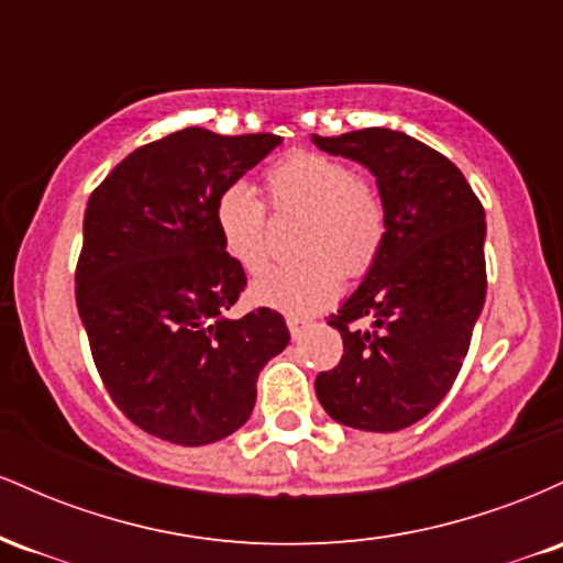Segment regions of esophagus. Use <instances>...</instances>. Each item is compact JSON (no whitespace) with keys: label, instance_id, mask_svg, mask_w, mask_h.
Returning <instances> with one entry per match:
<instances>
[{"label":"esophagus","instance_id":"1","mask_svg":"<svg viewBox=\"0 0 563 563\" xmlns=\"http://www.w3.org/2000/svg\"><path fill=\"white\" fill-rule=\"evenodd\" d=\"M286 325H288V331H290V335H294V339H301L303 328L309 325V320L307 318H296V314H288Z\"/></svg>","mask_w":563,"mask_h":563}]
</instances>
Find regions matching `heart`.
<instances>
[{
	"instance_id": "heart-1",
	"label": "heart",
	"mask_w": 563,
	"mask_h": 563,
	"mask_svg": "<svg viewBox=\"0 0 563 563\" xmlns=\"http://www.w3.org/2000/svg\"><path fill=\"white\" fill-rule=\"evenodd\" d=\"M264 196L277 217H303L299 262L269 269L254 286V299L286 314H312L328 307L341 280L367 275L386 241V200L376 179L352 172L344 161L320 153H294L264 174ZM217 232L224 251L249 275L269 264V214L249 185L219 192Z\"/></svg>"
}]
</instances>
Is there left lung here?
<instances>
[{
	"instance_id": "1",
	"label": "left lung",
	"mask_w": 563,
	"mask_h": 563,
	"mask_svg": "<svg viewBox=\"0 0 563 563\" xmlns=\"http://www.w3.org/2000/svg\"><path fill=\"white\" fill-rule=\"evenodd\" d=\"M312 142L367 166L389 219L376 264L328 318L344 354L314 391L352 429H407L442 402L468 354L487 296L484 206L450 158L394 129ZM360 319L372 325L360 329Z\"/></svg>"
}]
</instances>
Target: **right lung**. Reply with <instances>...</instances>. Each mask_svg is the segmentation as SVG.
Here are the masks:
<instances>
[{
  "instance_id": "add662e5",
  "label": "right lung",
  "mask_w": 563,
  "mask_h": 563,
  "mask_svg": "<svg viewBox=\"0 0 563 563\" xmlns=\"http://www.w3.org/2000/svg\"><path fill=\"white\" fill-rule=\"evenodd\" d=\"M280 142L187 126L129 153L89 196L76 307L108 394L147 434L183 448L230 437L288 346L275 309L224 318L245 273L214 222L219 192Z\"/></svg>"
}]
</instances>
